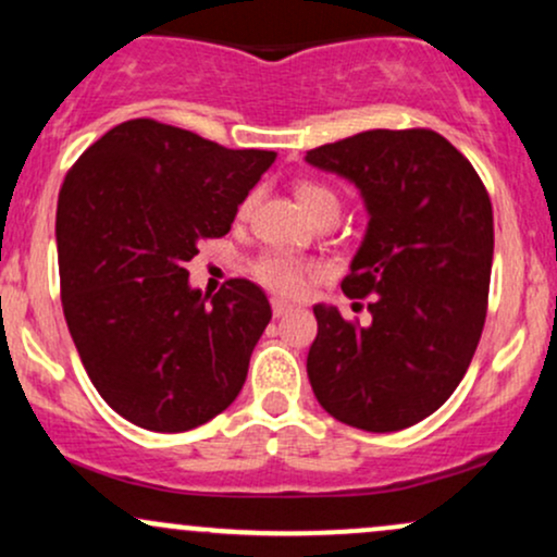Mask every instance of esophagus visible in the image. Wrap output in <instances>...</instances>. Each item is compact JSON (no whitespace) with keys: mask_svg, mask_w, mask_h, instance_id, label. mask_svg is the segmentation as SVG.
<instances>
[{"mask_svg":"<svg viewBox=\"0 0 557 557\" xmlns=\"http://www.w3.org/2000/svg\"><path fill=\"white\" fill-rule=\"evenodd\" d=\"M287 311H293V304H287L283 298H272V314L274 317H285Z\"/></svg>","mask_w":557,"mask_h":557,"instance_id":"esophagus-1","label":"esophagus"}]
</instances>
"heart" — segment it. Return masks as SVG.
Here are the masks:
<instances>
[{"label": "heart", "instance_id": "heart-1", "mask_svg": "<svg viewBox=\"0 0 557 557\" xmlns=\"http://www.w3.org/2000/svg\"><path fill=\"white\" fill-rule=\"evenodd\" d=\"M296 194H298L300 207L306 209V214H309L311 220H317V216L324 212L341 214V198H337L335 190L327 188V185L304 181L298 183ZM251 207H253V196H248L240 207V216L251 212ZM253 274H257L259 283L272 287V290L283 293V296H296L306 283V264L304 261L287 257V253L267 251L253 261Z\"/></svg>", "mask_w": 557, "mask_h": 557}]
</instances>
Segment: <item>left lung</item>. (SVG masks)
<instances>
[{
    "instance_id": "left-lung-1",
    "label": "left lung",
    "mask_w": 557,
    "mask_h": 557,
    "mask_svg": "<svg viewBox=\"0 0 557 557\" xmlns=\"http://www.w3.org/2000/svg\"><path fill=\"white\" fill-rule=\"evenodd\" d=\"M306 162L361 190L369 225L341 287L372 296L369 324L314 306L311 389L343 424L406 430L450 398L482 337L495 248L487 188L426 127L363 131L306 151Z\"/></svg>"
}]
</instances>
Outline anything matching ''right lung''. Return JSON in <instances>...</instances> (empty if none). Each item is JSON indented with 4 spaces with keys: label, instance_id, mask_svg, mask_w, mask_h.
Returning a JSON list of instances; mask_svg holds the SVG:
<instances>
[{
    "label": "right lung",
    "instance_id": "obj_1",
    "mask_svg": "<svg viewBox=\"0 0 557 557\" xmlns=\"http://www.w3.org/2000/svg\"><path fill=\"white\" fill-rule=\"evenodd\" d=\"M274 151L225 149L127 120L83 151L57 201L62 311L94 387L151 432L207 424L238 398L272 319L264 290L188 283L198 243L230 233Z\"/></svg>",
    "mask_w": 557,
    "mask_h": 557
}]
</instances>
